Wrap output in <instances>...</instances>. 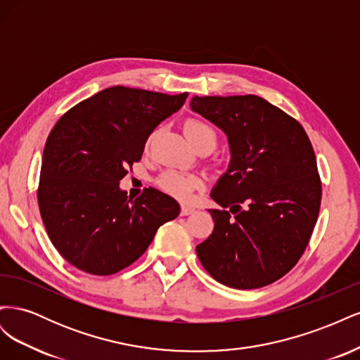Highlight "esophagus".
<instances>
[{
	"mask_svg": "<svg viewBox=\"0 0 360 360\" xmlns=\"http://www.w3.org/2000/svg\"><path fill=\"white\" fill-rule=\"evenodd\" d=\"M193 212H195L193 207H191V205H181L180 214H181V216H188V214H192Z\"/></svg>",
	"mask_w": 360,
	"mask_h": 360,
	"instance_id": "1",
	"label": "esophagus"
}]
</instances>
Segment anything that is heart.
<instances>
[{"instance_id": "obj_1", "label": "heart", "mask_w": 360, "mask_h": 360, "mask_svg": "<svg viewBox=\"0 0 360 360\" xmlns=\"http://www.w3.org/2000/svg\"><path fill=\"white\" fill-rule=\"evenodd\" d=\"M184 134H186V136L189 138V141L193 146H198L204 139H209V138L214 139L216 143L214 130L209 124L204 123L202 120H198V118H188L186 122H184ZM153 138H155V134H151L147 138L146 150L150 148ZM156 184L160 191L171 195L174 198L188 200L191 197V193L201 186L202 181L198 176H195V174L169 168L167 171H163L156 179Z\"/></svg>"}]
</instances>
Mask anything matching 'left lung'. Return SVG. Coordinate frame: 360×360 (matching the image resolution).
I'll return each mask as SVG.
<instances>
[{
	"mask_svg": "<svg viewBox=\"0 0 360 360\" xmlns=\"http://www.w3.org/2000/svg\"><path fill=\"white\" fill-rule=\"evenodd\" d=\"M191 108L231 148L212 192L222 210H209L214 228L197 255L226 287L269 285L297 264L317 224L321 180L311 141L296 118L254 94L195 96Z\"/></svg>",
	"mask_w": 360,
	"mask_h": 360,
	"instance_id": "obj_1",
	"label": "left lung"
}]
</instances>
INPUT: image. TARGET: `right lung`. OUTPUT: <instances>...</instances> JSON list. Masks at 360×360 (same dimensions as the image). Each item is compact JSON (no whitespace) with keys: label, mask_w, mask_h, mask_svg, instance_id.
<instances>
[{"label":"right lung","mask_w":360,"mask_h":360,"mask_svg":"<svg viewBox=\"0 0 360 360\" xmlns=\"http://www.w3.org/2000/svg\"><path fill=\"white\" fill-rule=\"evenodd\" d=\"M186 97L117 85L70 108L51 130L39 209L52 245L76 269L117 274L146 252L160 225L179 216L180 205L168 195L148 188L130 200L118 181Z\"/></svg>","instance_id":"1"}]
</instances>
